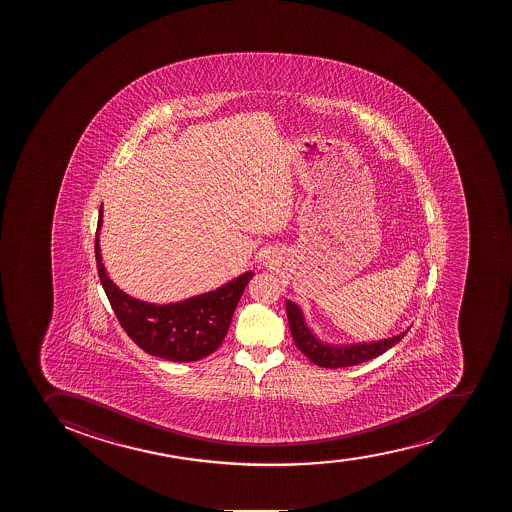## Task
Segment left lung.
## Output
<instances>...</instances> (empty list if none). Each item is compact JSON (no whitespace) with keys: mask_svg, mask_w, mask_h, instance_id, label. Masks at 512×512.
Here are the masks:
<instances>
[{"mask_svg":"<svg viewBox=\"0 0 512 512\" xmlns=\"http://www.w3.org/2000/svg\"><path fill=\"white\" fill-rule=\"evenodd\" d=\"M287 317H289L290 332L294 337L295 345L300 352L315 365L325 369H339V367H350V365L362 364L367 360L379 357L385 350L394 347L399 340L404 339V334L392 337V339L379 340L372 344L349 345V347H330L315 339L309 327L305 325L304 315L299 307L287 300L285 302Z\"/></svg>","mask_w":512,"mask_h":512,"instance_id":"1","label":"left lung"}]
</instances>
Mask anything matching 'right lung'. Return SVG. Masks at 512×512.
I'll return each mask as SVG.
<instances>
[{"label": "right lung", "instance_id": "right-lung-1", "mask_svg": "<svg viewBox=\"0 0 512 512\" xmlns=\"http://www.w3.org/2000/svg\"><path fill=\"white\" fill-rule=\"evenodd\" d=\"M98 215L95 255L97 269L113 312L128 337L150 355L172 362H195L213 354L222 345L228 325L253 272L240 275L220 289L177 304L155 305L133 299L108 279L100 255Z\"/></svg>", "mask_w": 512, "mask_h": 512}]
</instances>
